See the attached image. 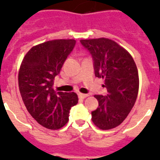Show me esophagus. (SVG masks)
I'll use <instances>...</instances> for the list:
<instances>
[{
    "mask_svg": "<svg viewBox=\"0 0 160 160\" xmlns=\"http://www.w3.org/2000/svg\"><path fill=\"white\" fill-rule=\"evenodd\" d=\"M78 96H79V98H80V99H85V98L88 97V95L87 94H82V93H79V94H78Z\"/></svg>",
    "mask_w": 160,
    "mask_h": 160,
    "instance_id": "esophagus-1",
    "label": "esophagus"
}]
</instances>
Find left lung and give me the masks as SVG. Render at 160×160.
<instances>
[{
  "label": "left lung",
  "instance_id": "8db88e82",
  "mask_svg": "<svg viewBox=\"0 0 160 160\" xmlns=\"http://www.w3.org/2000/svg\"><path fill=\"white\" fill-rule=\"evenodd\" d=\"M90 53L95 75L105 80V95H95L99 106L91 112L93 123L100 129L115 128L126 119L136 101L139 74L134 59L123 47L107 38L81 40Z\"/></svg>",
  "mask_w": 160,
  "mask_h": 160
}]
</instances>
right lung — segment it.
Instances as JSON below:
<instances>
[{
    "mask_svg": "<svg viewBox=\"0 0 160 160\" xmlns=\"http://www.w3.org/2000/svg\"><path fill=\"white\" fill-rule=\"evenodd\" d=\"M75 40H54L33 46L25 55L18 75L20 93L31 115L50 129L62 128L70 108L78 103L75 92H56L54 79L75 46Z\"/></svg>",
    "mask_w": 160,
    "mask_h": 160,
    "instance_id": "right-lung-1",
    "label": "right lung"
}]
</instances>
